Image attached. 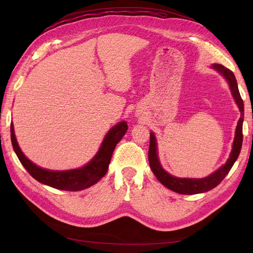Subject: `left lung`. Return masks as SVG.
<instances>
[{
	"label": "left lung",
	"instance_id": "8db88e82",
	"mask_svg": "<svg viewBox=\"0 0 253 253\" xmlns=\"http://www.w3.org/2000/svg\"><path fill=\"white\" fill-rule=\"evenodd\" d=\"M211 68L214 71L219 73L225 80L227 81L229 88H230L231 95L234 99V101L240 110L241 117L237 121V126L235 128V135L232 143V150L229 158L225 165L219 167L216 171H214L212 174L204 178H182L176 177V176L168 173L160 164L159 156H158V148H157V140L155 134L150 133V148H149V164L151 167L152 172L154 173L156 178L163 183L165 187L170 189L176 193L179 194H198L208 192V191L215 188L219 185L220 181L223 180L226 175L231 170L232 166L236 162L237 157L240 155L243 143V121H244V102L241 98L239 87H237V82L235 79L234 74L223 66L221 64H212Z\"/></svg>",
	"mask_w": 253,
	"mask_h": 253
}]
</instances>
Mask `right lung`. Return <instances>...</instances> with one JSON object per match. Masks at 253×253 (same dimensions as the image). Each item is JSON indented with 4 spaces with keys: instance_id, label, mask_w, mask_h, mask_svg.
<instances>
[{
    "instance_id": "obj_1",
    "label": "right lung",
    "mask_w": 253,
    "mask_h": 253,
    "mask_svg": "<svg viewBox=\"0 0 253 253\" xmlns=\"http://www.w3.org/2000/svg\"><path fill=\"white\" fill-rule=\"evenodd\" d=\"M127 131L126 121H120L106 133L96 155L81 168L72 170L55 171L44 169L29 160L20 149L13 124L10 125V137L14 152L27 172L43 185L65 191H80L95 185L109 170V165L116 144L122 139Z\"/></svg>"
}]
</instances>
